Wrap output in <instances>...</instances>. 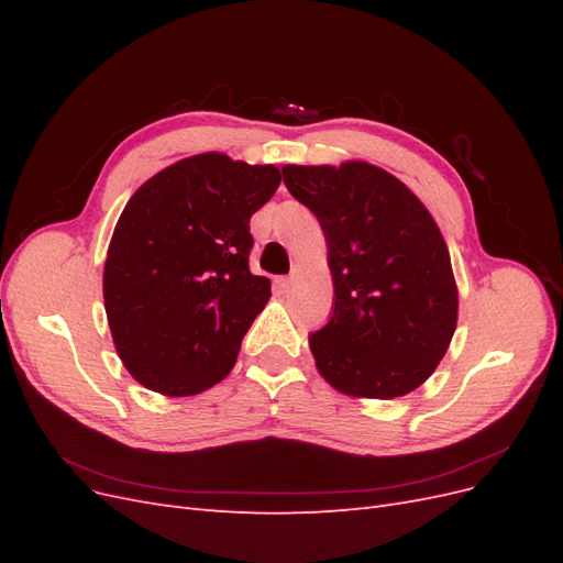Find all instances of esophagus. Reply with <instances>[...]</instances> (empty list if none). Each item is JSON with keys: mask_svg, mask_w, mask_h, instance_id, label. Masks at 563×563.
Segmentation results:
<instances>
[{"mask_svg": "<svg viewBox=\"0 0 563 563\" xmlns=\"http://www.w3.org/2000/svg\"><path fill=\"white\" fill-rule=\"evenodd\" d=\"M277 286L282 288L284 294H288V291H291V286H294V277H279V279H277Z\"/></svg>", "mask_w": 563, "mask_h": 563, "instance_id": "obj_1", "label": "esophagus"}]
</instances>
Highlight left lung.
Returning a JSON list of instances; mask_svg holds the SVG:
<instances>
[{
  "label": "left lung",
  "instance_id": "1",
  "mask_svg": "<svg viewBox=\"0 0 563 563\" xmlns=\"http://www.w3.org/2000/svg\"><path fill=\"white\" fill-rule=\"evenodd\" d=\"M329 244L333 312L310 335L317 368L338 391L395 399L446 354L457 319L451 255L422 201L383 168H282Z\"/></svg>",
  "mask_w": 563,
  "mask_h": 563
}]
</instances>
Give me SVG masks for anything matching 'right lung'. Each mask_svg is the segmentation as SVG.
<instances>
[{
	"label": "right lung",
	"mask_w": 563,
	"mask_h": 563,
	"mask_svg": "<svg viewBox=\"0 0 563 563\" xmlns=\"http://www.w3.org/2000/svg\"><path fill=\"white\" fill-rule=\"evenodd\" d=\"M279 168L218 152L143 183L117 220L103 298L119 360L166 397H190L232 371L269 298L249 269V220L275 195Z\"/></svg>",
	"instance_id": "1"
}]
</instances>
